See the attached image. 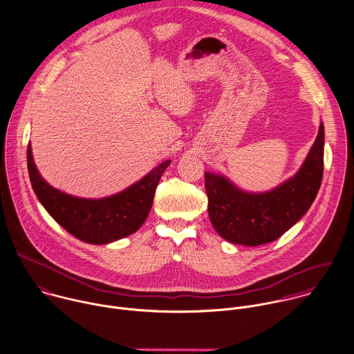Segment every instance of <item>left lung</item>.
Returning <instances> with one entry per match:
<instances>
[{"mask_svg": "<svg viewBox=\"0 0 354 354\" xmlns=\"http://www.w3.org/2000/svg\"><path fill=\"white\" fill-rule=\"evenodd\" d=\"M324 124L300 169L268 192L239 189L226 176L204 172L208 215L226 242L260 246L281 238L311 207L324 172Z\"/></svg>", "mask_w": 354, "mask_h": 354, "instance_id": "1", "label": "left lung"}]
</instances>
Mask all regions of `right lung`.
<instances>
[{"label":"right lung","mask_w":354,"mask_h":354,"mask_svg":"<svg viewBox=\"0 0 354 354\" xmlns=\"http://www.w3.org/2000/svg\"><path fill=\"white\" fill-rule=\"evenodd\" d=\"M171 160L161 162L128 189L101 198L64 193L40 175L28 146V171L32 187L47 212L71 234L90 245H108L135 233L146 221L161 175Z\"/></svg>","instance_id":"right-lung-1"}]
</instances>
